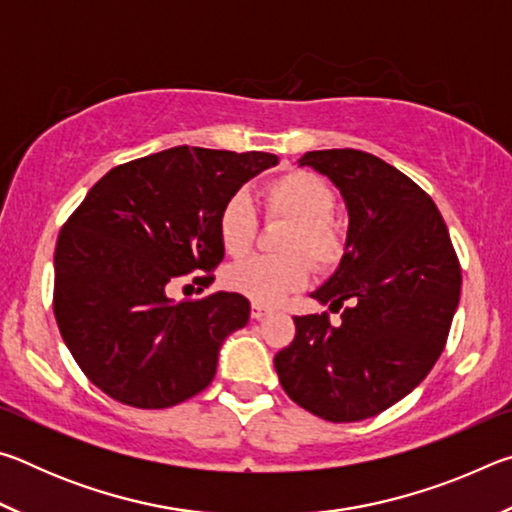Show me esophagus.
<instances>
[{
    "label": "esophagus",
    "mask_w": 512,
    "mask_h": 512,
    "mask_svg": "<svg viewBox=\"0 0 512 512\" xmlns=\"http://www.w3.org/2000/svg\"><path fill=\"white\" fill-rule=\"evenodd\" d=\"M268 314V309L266 307H262V305H255L253 302V307H250V318L253 320H259V318H264Z\"/></svg>",
    "instance_id": "1"
}]
</instances>
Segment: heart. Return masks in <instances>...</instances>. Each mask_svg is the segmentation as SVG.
I'll return each instance as SVG.
<instances>
[{
    "label": "heart",
    "instance_id": "1",
    "mask_svg": "<svg viewBox=\"0 0 512 512\" xmlns=\"http://www.w3.org/2000/svg\"><path fill=\"white\" fill-rule=\"evenodd\" d=\"M334 189L316 173L289 169L262 187V203L271 219L291 223L282 237L284 257H253L225 271V287L255 305H277L293 291L307 287L310 257L320 271L339 266L348 250L343 223L332 214ZM216 232L223 250L239 257L250 250L257 232V216L244 194H232L216 216Z\"/></svg>",
    "mask_w": 512,
    "mask_h": 512
}]
</instances>
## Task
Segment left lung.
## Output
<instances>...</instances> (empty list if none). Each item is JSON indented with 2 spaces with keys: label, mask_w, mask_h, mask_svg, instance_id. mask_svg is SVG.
Instances as JSON below:
<instances>
[{
  "label": "left lung",
  "mask_w": 512,
  "mask_h": 512,
  "mask_svg": "<svg viewBox=\"0 0 512 512\" xmlns=\"http://www.w3.org/2000/svg\"><path fill=\"white\" fill-rule=\"evenodd\" d=\"M300 167L323 173L348 207V250L311 293L339 311L293 316L296 339L275 354L280 384L329 422L386 411L429 375L461 298V264L436 203L409 176L354 149L309 151Z\"/></svg>",
  "instance_id": "8db88e82"
}]
</instances>
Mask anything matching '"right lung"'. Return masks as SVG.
Here are the masks:
<instances>
[{"label":"right lung","mask_w":512,"mask_h":512,"mask_svg":"<svg viewBox=\"0 0 512 512\" xmlns=\"http://www.w3.org/2000/svg\"><path fill=\"white\" fill-rule=\"evenodd\" d=\"M275 164L262 151L173 146L110 169L69 216L54 255L56 323L85 377L112 400L169 409L210 386L250 302L225 291L176 302L167 287L221 264V205Z\"/></svg>","instance_id":"obj_1"}]
</instances>
